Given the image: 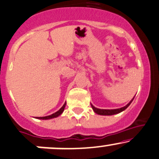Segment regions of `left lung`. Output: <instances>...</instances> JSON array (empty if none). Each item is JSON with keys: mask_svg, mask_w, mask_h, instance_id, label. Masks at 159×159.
<instances>
[{"mask_svg": "<svg viewBox=\"0 0 159 159\" xmlns=\"http://www.w3.org/2000/svg\"><path fill=\"white\" fill-rule=\"evenodd\" d=\"M134 98L132 99L130 101V102L127 104L126 106H124V107H122V108H120V109H97V108L94 107V106L92 105V104H91V107H92V109H93V110L94 111V112L97 113V114H98V115H101V116H112V115L118 114V113H120V112H121V111H123L124 110H125V109H126L127 108H128V106H130V104L131 103L132 101L134 100Z\"/></svg>", "mask_w": 159, "mask_h": 159, "instance_id": "left-lung-1", "label": "left lung"}]
</instances>
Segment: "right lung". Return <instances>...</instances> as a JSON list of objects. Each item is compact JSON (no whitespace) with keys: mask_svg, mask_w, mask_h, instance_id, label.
I'll return each instance as SVG.
<instances>
[{"mask_svg":"<svg viewBox=\"0 0 159 159\" xmlns=\"http://www.w3.org/2000/svg\"><path fill=\"white\" fill-rule=\"evenodd\" d=\"M66 105V103L65 102L64 103V105L62 106V108L60 109V110H58L57 111H56L55 113H53V114L50 115V116H45V117H37L36 118H38V119H43V120H46V119H51V118H57V117L60 116L61 114H62V112H63L64 111V109H65V106Z\"/></svg>","mask_w":159,"mask_h":159,"instance_id":"add662e5","label":"right lung"}]
</instances>
